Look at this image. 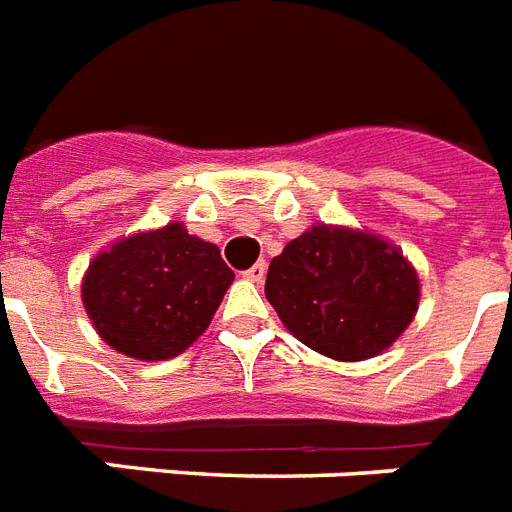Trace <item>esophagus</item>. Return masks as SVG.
Returning <instances> with one entry per match:
<instances>
[{
	"label": "esophagus",
	"instance_id": "1",
	"mask_svg": "<svg viewBox=\"0 0 512 512\" xmlns=\"http://www.w3.org/2000/svg\"><path fill=\"white\" fill-rule=\"evenodd\" d=\"M243 277H245V280H251V282H261L264 277H267V264H264V261H256L251 269H245Z\"/></svg>",
	"mask_w": 512,
	"mask_h": 512
}]
</instances>
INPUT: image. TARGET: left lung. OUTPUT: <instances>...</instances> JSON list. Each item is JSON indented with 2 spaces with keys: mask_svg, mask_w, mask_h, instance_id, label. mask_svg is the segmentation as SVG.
Wrapping results in <instances>:
<instances>
[{
  "mask_svg": "<svg viewBox=\"0 0 512 512\" xmlns=\"http://www.w3.org/2000/svg\"><path fill=\"white\" fill-rule=\"evenodd\" d=\"M267 301L298 341L338 362L378 357L407 330L418 272L370 232L314 224L272 259Z\"/></svg>",
  "mask_w": 512,
  "mask_h": 512,
  "instance_id": "8db88e82",
  "label": "left lung"
}]
</instances>
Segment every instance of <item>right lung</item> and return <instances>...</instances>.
<instances>
[{
    "label": "right lung",
    "mask_w": 512,
    "mask_h": 512,
    "mask_svg": "<svg viewBox=\"0 0 512 512\" xmlns=\"http://www.w3.org/2000/svg\"><path fill=\"white\" fill-rule=\"evenodd\" d=\"M232 280L235 272L214 243L171 222L97 253L81 282V301L108 346L161 362L206 333Z\"/></svg>",
    "instance_id": "add662e5"
}]
</instances>
